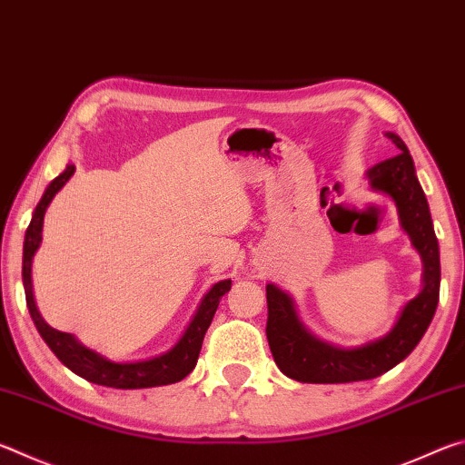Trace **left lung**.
<instances>
[{
    "instance_id": "left-lung-1",
    "label": "left lung",
    "mask_w": 465,
    "mask_h": 465,
    "mask_svg": "<svg viewBox=\"0 0 465 465\" xmlns=\"http://www.w3.org/2000/svg\"><path fill=\"white\" fill-rule=\"evenodd\" d=\"M388 139L393 141L400 152L391 160L369 170V180L373 188L396 201L404 232L411 235L414 248L420 252L424 262L422 293L406 305L396 328L388 336L346 351L313 338L299 324L291 299L274 285H266V303H269L266 338L274 363L291 380L302 383H349L380 377L411 355L435 316L440 264L429 204L416 180L414 162L406 143L396 133H388Z\"/></svg>"
}]
</instances>
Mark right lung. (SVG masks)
<instances>
[{
	"instance_id": "1",
	"label": "right lung",
	"mask_w": 465,
	"mask_h": 465,
	"mask_svg": "<svg viewBox=\"0 0 465 465\" xmlns=\"http://www.w3.org/2000/svg\"><path fill=\"white\" fill-rule=\"evenodd\" d=\"M75 172L74 166H67L63 174L53 180L46 188L41 203L36 204L33 222H30L25 238V261H22V279H25V291H26V305L30 316H33L36 330L41 332L43 341L49 344V349L57 355L63 365L72 369L75 375L84 377L92 383L106 385V388H119V390H139V388H155V385H168L176 383L193 371L199 359L203 338L207 328L211 326L217 305L222 297L230 291L232 281H219L213 289L209 291L201 302V308L193 318L191 326L186 328L184 336L180 338L174 349L168 351L166 355L141 361V363H110V361L98 357L96 352L85 349L75 341L72 334L59 332V330L45 324V320L38 313L33 297V281H30V266H33V256L41 243V232H43V219L45 211L57 194L63 184L67 183Z\"/></svg>"
}]
</instances>
